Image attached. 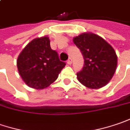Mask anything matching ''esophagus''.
Listing matches in <instances>:
<instances>
[{
  "label": "esophagus",
  "mask_w": 130,
  "mask_h": 130,
  "mask_svg": "<svg viewBox=\"0 0 130 130\" xmlns=\"http://www.w3.org/2000/svg\"><path fill=\"white\" fill-rule=\"evenodd\" d=\"M67 63H68V65H71V64H72V58H71V57H69V59H68Z\"/></svg>",
  "instance_id": "34e87169"
}]
</instances>
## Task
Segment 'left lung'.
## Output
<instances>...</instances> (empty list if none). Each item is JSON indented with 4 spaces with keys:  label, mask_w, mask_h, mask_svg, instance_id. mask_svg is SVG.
<instances>
[{
    "label": "left lung",
    "mask_w": 130,
    "mask_h": 130,
    "mask_svg": "<svg viewBox=\"0 0 130 130\" xmlns=\"http://www.w3.org/2000/svg\"><path fill=\"white\" fill-rule=\"evenodd\" d=\"M84 59L82 70L77 73L80 83L89 89L105 86L113 76L117 66L116 52L103 38L92 32H84L73 38Z\"/></svg>",
    "instance_id": "obj_1"
}]
</instances>
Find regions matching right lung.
I'll use <instances>...</instances> for the list:
<instances>
[{"mask_svg": "<svg viewBox=\"0 0 130 130\" xmlns=\"http://www.w3.org/2000/svg\"><path fill=\"white\" fill-rule=\"evenodd\" d=\"M17 65L27 86L42 89L56 81L66 64L51 48L48 37L43 36L33 39L26 46L17 58Z\"/></svg>", "mask_w": 130, "mask_h": 130, "instance_id": "1", "label": "right lung"}]
</instances>
